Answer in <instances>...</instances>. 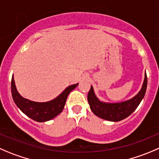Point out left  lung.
Masks as SVG:
<instances>
[{
    "mask_svg": "<svg viewBox=\"0 0 159 159\" xmlns=\"http://www.w3.org/2000/svg\"><path fill=\"white\" fill-rule=\"evenodd\" d=\"M147 75H144L142 87L138 94L130 99L120 102H106L100 101L95 95L92 86L88 94V101L91 110L95 116L106 120L117 122L128 117L138 108L145 95L147 89Z\"/></svg>",
    "mask_w": 159,
    "mask_h": 159,
    "instance_id": "1",
    "label": "left lung"
}]
</instances>
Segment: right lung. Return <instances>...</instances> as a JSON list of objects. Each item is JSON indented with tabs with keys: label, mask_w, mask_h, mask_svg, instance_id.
Returning <instances> with one entry per match:
<instances>
[{
	"label": "right lung",
	"mask_w": 159,
	"mask_h": 159,
	"mask_svg": "<svg viewBox=\"0 0 159 159\" xmlns=\"http://www.w3.org/2000/svg\"><path fill=\"white\" fill-rule=\"evenodd\" d=\"M78 85V83L68 86L57 98L51 101L38 102L23 98L18 93L14 76H12L11 95L15 103L23 113L37 122H46L53 119L62 112L69 93Z\"/></svg>",
	"instance_id": "add662e5"
}]
</instances>
